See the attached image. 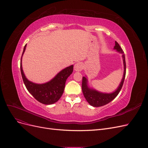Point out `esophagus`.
I'll return each mask as SVG.
<instances>
[{
    "label": "esophagus",
    "instance_id": "obj_1",
    "mask_svg": "<svg viewBox=\"0 0 148 148\" xmlns=\"http://www.w3.org/2000/svg\"><path fill=\"white\" fill-rule=\"evenodd\" d=\"M83 64L81 62H77V64H75L74 65V70L77 71H81L83 69Z\"/></svg>",
    "mask_w": 148,
    "mask_h": 148
}]
</instances>
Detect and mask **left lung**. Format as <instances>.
Returning a JSON list of instances; mask_svg holds the SVG:
<instances>
[{
	"label": "left lung",
	"mask_w": 148,
	"mask_h": 148,
	"mask_svg": "<svg viewBox=\"0 0 148 148\" xmlns=\"http://www.w3.org/2000/svg\"><path fill=\"white\" fill-rule=\"evenodd\" d=\"M114 49H116L119 53H121L122 54L123 57V65H124V73H123V77L122 79L119 88L117 90L112 93L107 94V93H102L99 91H97L95 89H90L88 88L87 84V79L84 77H83L82 79V91L83 93V95L86 99L88 102L91 106L93 107H101L102 106H104L107 104H108L110 102H111L114 99L117 97L120 92L121 89H122L123 82L125 78V75H126V62H125V58L124 52L123 51L122 49L121 48L119 43L115 41V45L114 46Z\"/></svg>",
	"instance_id": "left-lung-1"
}]
</instances>
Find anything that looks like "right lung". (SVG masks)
Instances as JSON below:
<instances>
[{
	"mask_svg": "<svg viewBox=\"0 0 148 148\" xmlns=\"http://www.w3.org/2000/svg\"><path fill=\"white\" fill-rule=\"evenodd\" d=\"M26 46V44L24 47L22 56L25 51ZM21 59L20 62L21 77L26 89L31 95L38 101L46 105L52 104L59 101L64 92L66 80L73 72V65L66 67L60 71L50 82L44 84H36L29 82L25 77L22 69Z\"/></svg>",
	"mask_w": 148,
	"mask_h": 148,
	"instance_id": "right-lung-1",
	"label": "right lung"
}]
</instances>
